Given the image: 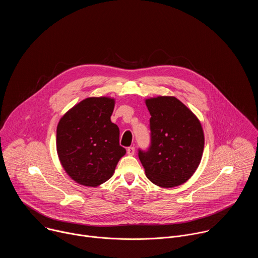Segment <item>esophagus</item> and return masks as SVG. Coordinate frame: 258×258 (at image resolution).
Returning a JSON list of instances; mask_svg holds the SVG:
<instances>
[{
    "instance_id": "obj_1",
    "label": "esophagus",
    "mask_w": 258,
    "mask_h": 258,
    "mask_svg": "<svg viewBox=\"0 0 258 258\" xmlns=\"http://www.w3.org/2000/svg\"><path fill=\"white\" fill-rule=\"evenodd\" d=\"M126 152L128 155H134L135 154V147H128L126 149Z\"/></svg>"
}]
</instances>
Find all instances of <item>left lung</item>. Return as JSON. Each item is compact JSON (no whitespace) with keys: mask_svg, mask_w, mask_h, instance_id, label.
Returning <instances> with one entry per match:
<instances>
[{"mask_svg":"<svg viewBox=\"0 0 258 258\" xmlns=\"http://www.w3.org/2000/svg\"><path fill=\"white\" fill-rule=\"evenodd\" d=\"M150 118L151 144L139 149L146 176L155 185L172 188L186 182L196 171L204 149L199 119L175 97L146 100Z\"/></svg>","mask_w":258,"mask_h":258,"instance_id":"obj_1","label":"left lung"}]
</instances>
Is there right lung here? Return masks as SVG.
Listing matches in <instances>:
<instances>
[{
    "instance_id": "add662e5",
    "label": "right lung",
    "mask_w": 258,
    "mask_h": 258,
    "mask_svg": "<svg viewBox=\"0 0 258 258\" xmlns=\"http://www.w3.org/2000/svg\"><path fill=\"white\" fill-rule=\"evenodd\" d=\"M115 101L87 98L72 107L57 126L56 146L66 173L77 182L97 187L113 175L125 149L119 145V128L111 122Z\"/></svg>"
}]
</instances>
